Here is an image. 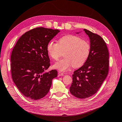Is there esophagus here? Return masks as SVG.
Segmentation results:
<instances>
[{"label": "esophagus", "instance_id": "34e87169", "mask_svg": "<svg viewBox=\"0 0 122 122\" xmlns=\"http://www.w3.org/2000/svg\"><path fill=\"white\" fill-rule=\"evenodd\" d=\"M58 76H63V75H64V74L63 73L61 72H59L58 73Z\"/></svg>", "mask_w": 122, "mask_h": 122}]
</instances>
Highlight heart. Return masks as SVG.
Returning <instances> with one entry per match:
<instances>
[{"label": "heart", "instance_id": "b5f03b06", "mask_svg": "<svg viewBox=\"0 0 122 122\" xmlns=\"http://www.w3.org/2000/svg\"><path fill=\"white\" fill-rule=\"evenodd\" d=\"M47 51L49 56L57 61L64 51L65 57L57 62L54 67L61 71H68L72 66L77 68L82 66L90 54V44L79 36L68 35L62 36L58 43L50 41L47 45Z\"/></svg>", "mask_w": 122, "mask_h": 122}]
</instances>
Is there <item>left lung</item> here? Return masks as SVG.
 I'll return each mask as SVG.
<instances>
[{
	"label": "left lung",
	"mask_w": 122,
	"mask_h": 122,
	"mask_svg": "<svg viewBox=\"0 0 122 122\" xmlns=\"http://www.w3.org/2000/svg\"><path fill=\"white\" fill-rule=\"evenodd\" d=\"M84 30L90 39V54L85 64L74 72L70 87L71 94L80 99L96 93L109 71V52L104 40L98 34Z\"/></svg>",
	"instance_id": "left-lung-1"
}]
</instances>
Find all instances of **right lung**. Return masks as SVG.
<instances>
[{"label":"right lung","instance_id":"right-lung-1","mask_svg":"<svg viewBox=\"0 0 122 122\" xmlns=\"http://www.w3.org/2000/svg\"><path fill=\"white\" fill-rule=\"evenodd\" d=\"M60 31L37 27L26 32L18 39L10 56L12 77L21 93L39 100L48 93L56 70L45 72L50 66L47 51L48 43Z\"/></svg>","mask_w":122,"mask_h":122}]
</instances>
